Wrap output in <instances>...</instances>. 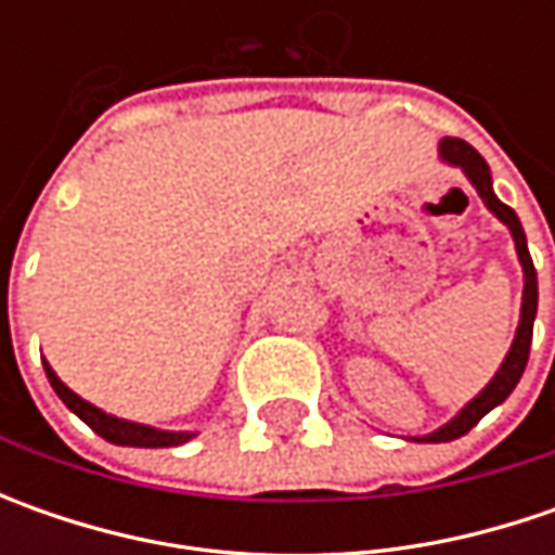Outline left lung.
<instances>
[{"instance_id": "left-lung-1", "label": "left lung", "mask_w": 555, "mask_h": 555, "mask_svg": "<svg viewBox=\"0 0 555 555\" xmlns=\"http://www.w3.org/2000/svg\"><path fill=\"white\" fill-rule=\"evenodd\" d=\"M438 154L441 160L451 163V166H460L466 172V179L473 182V188L479 191V197L485 201V206L501 219L513 241H516V253H519V262H522L525 274V289H522V314H519V327H516V339L509 346V352L503 358L501 371L491 376V383L481 389L463 411H460L451 423H444L441 429L429 433V436H416L414 441H454V438L466 436L481 416L488 411H494L498 404H503L509 392L516 389V383L522 379L525 364H528V352H531V333H534V314H538V271H534V262H531V253H528V244H525V231L519 216L506 206V203L498 201L494 188H491V169L488 163L481 160V154L460 139H441L438 144Z\"/></svg>"}]
</instances>
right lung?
<instances>
[{
	"mask_svg": "<svg viewBox=\"0 0 555 555\" xmlns=\"http://www.w3.org/2000/svg\"><path fill=\"white\" fill-rule=\"evenodd\" d=\"M46 364V376L52 383V389L57 392V398L74 411L92 433H98L101 438L114 441V444H126V448H176V444H184L188 438H194V433H166V429H154V426H144V423H132V420H122V416L104 414L101 408L89 404L86 398H79L74 389H67L57 373Z\"/></svg>",
	"mask_w": 555,
	"mask_h": 555,
	"instance_id": "obj_1",
	"label": "right lung"
}]
</instances>
